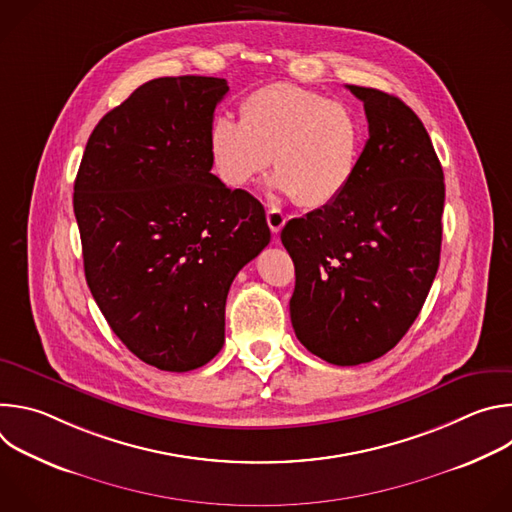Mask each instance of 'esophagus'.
<instances>
[{
	"label": "esophagus",
	"mask_w": 512,
	"mask_h": 512,
	"mask_svg": "<svg viewBox=\"0 0 512 512\" xmlns=\"http://www.w3.org/2000/svg\"><path fill=\"white\" fill-rule=\"evenodd\" d=\"M285 223H287V216L279 208H269L267 210V225H269L273 235H277L283 229Z\"/></svg>",
	"instance_id": "esophagus-1"
}]
</instances>
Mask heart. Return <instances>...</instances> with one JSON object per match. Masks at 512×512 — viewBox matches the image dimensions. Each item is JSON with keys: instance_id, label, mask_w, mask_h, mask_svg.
I'll use <instances>...</instances> for the list:
<instances>
[{"instance_id": "heart-1", "label": "heart", "mask_w": 512, "mask_h": 512, "mask_svg": "<svg viewBox=\"0 0 512 512\" xmlns=\"http://www.w3.org/2000/svg\"><path fill=\"white\" fill-rule=\"evenodd\" d=\"M239 117H216L208 129L210 160L227 186L257 182L273 160L275 190L304 208H326L356 180L367 131L348 105L275 83L247 95Z\"/></svg>"}]
</instances>
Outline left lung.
I'll return each mask as SVG.
<instances>
[{
    "instance_id": "obj_1",
    "label": "left lung",
    "mask_w": 512,
    "mask_h": 512,
    "mask_svg": "<svg viewBox=\"0 0 512 512\" xmlns=\"http://www.w3.org/2000/svg\"><path fill=\"white\" fill-rule=\"evenodd\" d=\"M369 139L356 180L326 208L291 218L298 340L338 367L371 362L411 328L440 267L444 172L421 119L397 97L346 85Z\"/></svg>"
}]
</instances>
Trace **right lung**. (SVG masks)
<instances>
[{
    "mask_svg": "<svg viewBox=\"0 0 512 512\" xmlns=\"http://www.w3.org/2000/svg\"><path fill=\"white\" fill-rule=\"evenodd\" d=\"M227 91L192 75L141 85L97 123L75 180L91 294L160 371L218 354L231 283L271 239L263 204L210 172L208 129Z\"/></svg>",
    "mask_w": 512,
    "mask_h": 512,
    "instance_id": "obj_1",
    "label": "right lung"
}]
</instances>
